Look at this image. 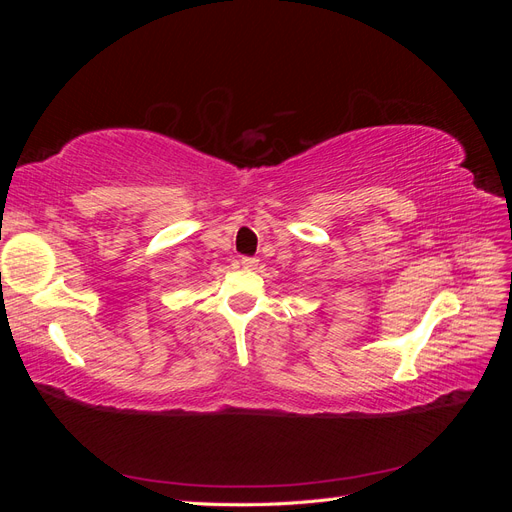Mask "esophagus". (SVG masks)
<instances>
[{"instance_id":"obj_1","label":"esophagus","mask_w":512,"mask_h":512,"mask_svg":"<svg viewBox=\"0 0 512 512\" xmlns=\"http://www.w3.org/2000/svg\"><path fill=\"white\" fill-rule=\"evenodd\" d=\"M241 267H243V269H256V267H258V258L243 256V258H241Z\"/></svg>"}]
</instances>
